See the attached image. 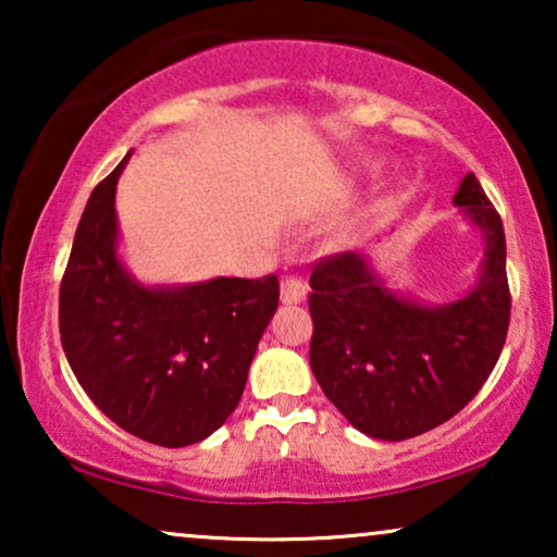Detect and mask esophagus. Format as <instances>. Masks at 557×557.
Returning <instances> with one entry per match:
<instances>
[{
	"instance_id": "obj_1",
	"label": "esophagus",
	"mask_w": 557,
	"mask_h": 557,
	"mask_svg": "<svg viewBox=\"0 0 557 557\" xmlns=\"http://www.w3.org/2000/svg\"><path fill=\"white\" fill-rule=\"evenodd\" d=\"M307 294H309V286L304 284L301 278H296V276L281 278V301L284 304L307 301Z\"/></svg>"
}]
</instances>
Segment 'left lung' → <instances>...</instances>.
Returning <instances> with one entry per match:
<instances>
[{
  "label": "left lung",
  "instance_id": "obj_1",
  "mask_svg": "<svg viewBox=\"0 0 557 557\" xmlns=\"http://www.w3.org/2000/svg\"><path fill=\"white\" fill-rule=\"evenodd\" d=\"M454 205L484 243L467 294L418 301L387 286L364 253L326 258L309 278L311 372L339 413L370 438L406 441L446 423L482 391L505 347V227L471 172Z\"/></svg>",
  "mask_w": 557,
  "mask_h": 557
}]
</instances>
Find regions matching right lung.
<instances>
[{
	"label": "right lung",
	"instance_id": "add662e5",
	"mask_svg": "<svg viewBox=\"0 0 557 557\" xmlns=\"http://www.w3.org/2000/svg\"><path fill=\"white\" fill-rule=\"evenodd\" d=\"M132 151L96 185L60 284V339L88 398L149 444L215 433L238 406L278 307V278L144 284L121 258L116 185Z\"/></svg>",
	"mask_w": 557,
	"mask_h": 557
}]
</instances>
